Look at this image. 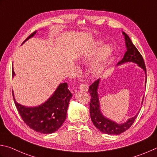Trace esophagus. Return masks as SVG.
<instances>
[{"mask_svg": "<svg viewBox=\"0 0 157 157\" xmlns=\"http://www.w3.org/2000/svg\"><path fill=\"white\" fill-rule=\"evenodd\" d=\"M79 89L82 91H84V92H87L88 91V86L86 84H81L79 86Z\"/></svg>", "mask_w": 157, "mask_h": 157, "instance_id": "esophagus-1", "label": "esophagus"}]
</instances>
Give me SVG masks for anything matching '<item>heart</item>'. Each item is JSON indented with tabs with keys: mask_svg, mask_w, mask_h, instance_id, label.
<instances>
[{
	"mask_svg": "<svg viewBox=\"0 0 157 157\" xmlns=\"http://www.w3.org/2000/svg\"><path fill=\"white\" fill-rule=\"evenodd\" d=\"M101 45V42H96L93 47L88 50L84 52L81 56L79 60L83 63H90L94 59L98 50ZM113 53V48L109 45H103L98 52L96 58L92 63L90 67V74L94 78L100 76L105 71L107 63Z\"/></svg>",
	"mask_w": 157,
	"mask_h": 157,
	"instance_id": "1",
	"label": "heart"
}]
</instances>
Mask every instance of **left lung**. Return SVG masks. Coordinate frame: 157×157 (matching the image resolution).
Masks as SVG:
<instances>
[{"label": "left lung", "mask_w": 157, "mask_h": 157, "mask_svg": "<svg viewBox=\"0 0 157 157\" xmlns=\"http://www.w3.org/2000/svg\"><path fill=\"white\" fill-rule=\"evenodd\" d=\"M122 35L124 36L127 52H125L123 58L120 62H118L116 65H121L122 64L129 62L137 64V66L142 68L144 70V71L145 72V83H146V69L143 57L139 51L137 50L136 46L132 43L129 36L124 32H122ZM100 81V79H97L93 84L90 86L88 89V92L91 96L90 103V114L91 120L95 127L103 133L108 135H119L127 131L131 127L135 120L136 119L139 112H137V114L134 116L133 117L128 118L127 121L123 122V123H117L115 121H113L112 120H110L108 118L105 117L101 111L100 101L99 99V94H98V88L99 86ZM142 103L143 100L142 102Z\"/></svg>", "instance_id": "left-lung-1"}]
</instances>
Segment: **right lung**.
<instances>
[{"label": "right lung", "instance_id": "add662e5", "mask_svg": "<svg viewBox=\"0 0 157 157\" xmlns=\"http://www.w3.org/2000/svg\"><path fill=\"white\" fill-rule=\"evenodd\" d=\"M36 33H32L23 44L35 36ZM15 75L12 67V78ZM13 96L15 106L24 122L38 133L50 134L56 131L65 121L69 103L73 94L69 90L67 83L64 82L59 84L50 98L38 106L26 107L21 105L15 100L13 91Z\"/></svg>", "mask_w": 157, "mask_h": 157}]
</instances>
